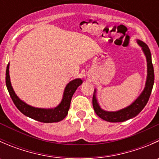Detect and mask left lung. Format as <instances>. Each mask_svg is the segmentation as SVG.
Listing matches in <instances>:
<instances>
[{
    "mask_svg": "<svg viewBox=\"0 0 159 159\" xmlns=\"http://www.w3.org/2000/svg\"><path fill=\"white\" fill-rule=\"evenodd\" d=\"M136 41H137L138 44L142 48V51L146 57L147 78L145 89L141 93L140 95L137 98V99H135L131 105L122 109L116 111H105L101 108L97 98H96V89H94L92 98L93 108H94L96 115L105 121H109V122H122V121H127L130 118H134L136 115H139L145 108L151 95L152 88H153L154 80H155L154 68L152 62V54H151L148 45L139 39H137Z\"/></svg>",
    "mask_w": 159,
    "mask_h": 159,
    "instance_id": "obj_1",
    "label": "left lung"
}]
</instances>
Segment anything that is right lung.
<instances>
[{
  "mask_svg": "<svg viewBox=\"0 0 159 159\" xmlns=\"http://www.w3.org/2000/svg\"><path fill=\"white\" fill-rule=\"evenodd\" d=\"M9 66H10V63H8L7 65V70H6V85H7V89L8 90V92L13 102L17 108V109L22 114L32 119L44 123L58 122L67 116L70 108L72 96L77 89L83 82L81 78H76V79L72 80L67 84L65 91H64L61 102L57 107L53 108H35V107L30 106L25 103V102L20 100L18 96L15 94L11 83Z\"/></svg>",
  "mask_w": 159,
  "mask_h": 159,
  "instance_id": "1",
  "label": "right lung"
}]
</instances>
